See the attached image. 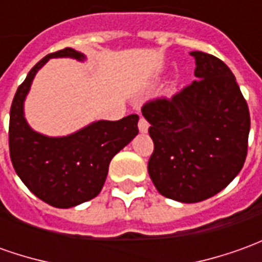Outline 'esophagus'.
<instances>
[{
    "mask_svg": "<svg viewBox=\"0 0 262 262\" xmlns=\"http://www.w3.org/2000/svg\"><path fill=\"white\" fill-rule=\"evenodd\" d=\"M139 130H140V133H146L147 132V129H149V123L146 122L145 117H140L139 119Z\"/></svg>",
    "mask_w": 262,
    "mask_h": 262,
    "instance_id": "34e87169",
    "label": "esophagus"
}]
</instances>
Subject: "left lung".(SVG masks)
Instances as JSON below:
<instances>
[{
	"label": "left lung",
	"instance_id": "obj_1",
	"mask_svg": "<svg viewBox=\"0 0 262 262\" xmlns=\"http://www.w3.org/2000/svg\"><path fill=\"white\" fill-rule=\"evenodd\" d=\"M191 56L196 80L170 100L142 107L155 145L149 176L161 195L183 204L211 198L239 173L251 123L228 66L202 51Z\"/></svg>",
	"mask_w": 262,
	"mask_h": 262
}]
</instances>
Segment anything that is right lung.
Masks as SVG:
<instances>
[{
  "mask_svg": "<svg viewBox=\"0 0 262 262\" xmlns=\"http://www.w3.org/2000/svg\"><path fill=\"white\" fill-rule=\"evenodd\" d=\"M58 57L86 60L80 51L64 49L46 56L30 70L10 110V156L19 179L37 198L54 208H71L100 193L110 161L139 133V116L97 120L58 138L31 129L24 116L27 94L37 71L50 58Z\"/></svg>",
  "mask_w": 262,
  "mask_h": 262,
  "instance_id": "obj_1",
  "label": "right lung"
}]
</instances>
